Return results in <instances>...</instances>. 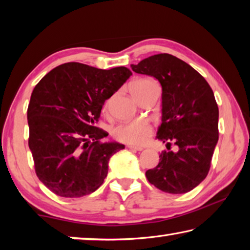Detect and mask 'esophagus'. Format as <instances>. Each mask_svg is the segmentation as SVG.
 Returning <instances> with one entry per match:
<instances>
[{"instance_id":"1","label":"esophagus","mask_w":250,"mask_h":250,"mask_svg":"<svg viewBox=\"0 0 250 250\" xmlns=\"http://www.w3.org/2000/svg\"><path fill=\"white\" fill-rule=\"evenodd\" d=\"M128 147L130 150H132V151H142L143 150V147H141V146H128Z\"/></svg>"}]
</instances>
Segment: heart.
Masks as SVG:
<instances>
[{"instance_id":"b5f03b06","label":"heart","mask_w":250,"mask_h":250,"mask_svg":"<svg viewBox=\"0 0 250 250\" xmlns=\"http://www.w3.org/2000/svg\"><path fill=\"white\" fill-rule=\"evenodd\" d=\"M152 82L150 79H139L135 80L130 84L131 91H138L141 89L142 86L146 83ZM108 107V103L104 104V110ZM112 137L116 140L126 143L131 146H141L149 140L150 137L153 133V128H152L149 122L146 120H133L129 122H122V124L117 125L111 131Z\"/></svg>"}]
</instances>
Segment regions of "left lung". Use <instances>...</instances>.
<instances>
[{
  "instance_id": "obj_1",
  "label": "left lung",
  "mask_w": 250,
  "mask_h": 250,
  "mask_svg": "<svg viewBox=\"0 0 250 250\" xmlns=\"http://www.w3.org/2000/svg\"><path fill=\"white\" fill-rule=\"evenodd\" d=\"M138 74L153 76L162 86V124L158 139L167 150L160 162L146 172L161 191H192L208 174L218 141V107L208 83L192 66L170 54H158L131 65Z\"/></svg>"
}]
</instances>
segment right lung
Masks as SVG:
<instances>
[{"mask_svg":"<svg viewBox=\"0 0 250 250\" xmlns=\"http://www.w3.org/2000/svg\"><path fill=\"white\" fill-rule=\"evenodd\" d=\"M132 73L66 62L45 75L32 92L27 108L28 146L40 181L62 197H82L103 185L108 162L125 149L101 142L108 132L96 126L104 100Z\"/></svg>","mask_w":250,"mask_h":250,"instance_id":"1","label":"right lung"}]
</instances>
